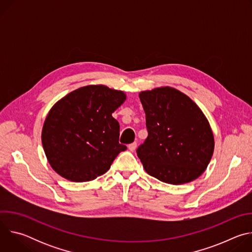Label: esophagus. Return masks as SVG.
Instances as JSON below:
<instances>
[{
    "instance_id": "1",
    "label": "esophagus",
    "mask_w": 252,
    "mask_h": 252,
    "mask_svg": "<svg viewBox=\"0 0 252 252\" xmlns=\"http://www.w3.org/2000/svg\"><path fill=\"white\" fill-rule=\"evenodd\" d=\"M136 147H137V143L136 142H132V143H130V145H128V150L130 152H134Z\"/></svg>"
}]
</instances>
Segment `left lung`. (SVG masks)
Returning <instances> with one entry per match:
<instances>
[{"label":"left lung","mask_w":252,"mask_h":252,"mask_svg":"<svg viewBox=\"0 0 252 252\" xmlns=\"http://www.w3.org/2000/svg\"><path fill=\"white\" fill-rule=\"evenodd\" d=\"M149 135L136 154L152 176L169 185L199 177L214 151L210 125L199 106L174 88L140 92Z\"/></svg>","instance_id":"8db88e82"}]
</instances>
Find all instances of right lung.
<instances>
[{
	"label": "right lung",
	"mask_w": 252,
	"mask_h": 252,
	"mask_svg": "<svg viewBox=\"0 0 252 252\" xmlns=\"http://www.w3.org/2000/svg\"><path fill=\"white\" fill-rule=\"evenodd\" d=\"M126 99L123 91L91 85L70 92L50 110L42 130L49 163L70 182H90L110 169L126 147L112 114Z\"/></svg>",
	"instance_id": "add662e5"
}]
</instances>
